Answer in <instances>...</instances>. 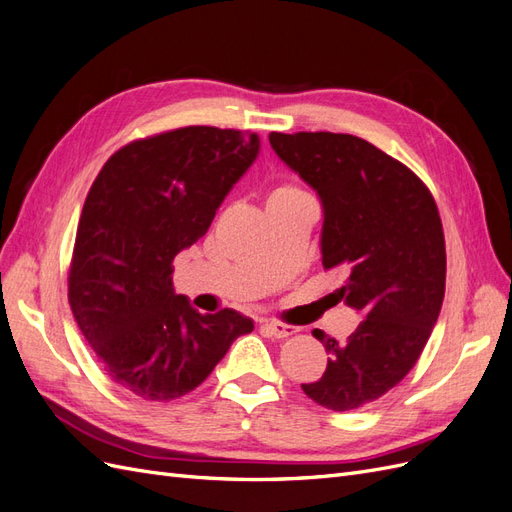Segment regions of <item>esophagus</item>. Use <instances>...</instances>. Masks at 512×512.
Returning <instances> with one entry per match:
<instances>
[{
    "label": "esophagus",
    "mask_w": 512,
    "mask_h": 512,
    "mask_svg": "<svg viewBox=\"0 0 512 512\" xmlns=\"http://www.w3.org/2000/svg\"><path fill=\"white\" fill-rule=\"evenodd\" d=\"M262 329H265L271 337H277V339L294 335L299 331L297 327H292V324H284V322H277V320H265V322H262Z\"/></svg>",
    "instance_id": "obj_1"
}]
</instances>
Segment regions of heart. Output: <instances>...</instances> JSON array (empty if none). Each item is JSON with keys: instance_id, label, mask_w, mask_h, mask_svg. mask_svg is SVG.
<instances>
[{"instance_id": "obj_1", "label": "heart", "mask_w": 512, "mask_h": 512, "mask_svg": "<svg viewBox=\"0 0 512 512\" xmlns=\"http://www.w3.org/2000/svg\"><path fill=\"white\" fill-rule=\"evenodd\" d=\"M294 192H299V190H294V188H275L273 192H271V196L269 198H277V196H286V194H294Z\"/></svg>"}]
</instances>
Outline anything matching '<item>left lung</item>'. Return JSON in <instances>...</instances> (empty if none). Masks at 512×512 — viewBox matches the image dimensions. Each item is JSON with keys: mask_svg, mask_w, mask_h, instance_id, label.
<instances>
[{"mask_svg": "<svg viewBox=\"0 0 512 512\" xmlns=\"http://www.w3.org/2000/svg\"><path fill=\"white\" fill-rule=\"evenodd\" d=\"M269 143L316 190L322 265L348 271L337 292L363 318L346 342L314 331L329 361L301 389L318 406L356 410L406 378L440 316L446 250L436 200L410 168L359 136L271 132Z\"/></svg>", "mask_w": 512, "mask_h": 512, "instance_id": "obj_1", "label": "left lung"}]
</instances>
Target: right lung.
<instances>
[{"mask_svg": "<svg viewBox=\"0 0 512 512\" xmlns=\"http://www.w3.org/2000/svg\"><path fill=\"white\" fill-rule=\"evenodd\" d=\"M258 151L256 132L179 128L119 149L91 185L68 299L108 378L128 393L188 395L254 329L235 309L200 314L175 294L173 260L209 230Z\"/></svg>", "mask_w": 512, "mask_h": 512, "instance_id": "obj_1", "label": "right lung"}]
</instances>
